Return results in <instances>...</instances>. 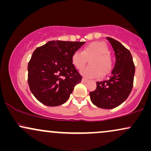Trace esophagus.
Listing matches in <instances>:
<instances>
[{"label": "esophagus", "instance_id": "34e87169", "mask_svg": "<svg viewBox=\"0 0 151 151\" xmlns=\"http://www.w3.org/2000/svg\"><path fill=\"white\" fill-rule=\"evenodd\" d=\"M87 81H88V79H86V78H83V79H81V82L82 83H86L87 82Z\"/></svg>", "mask_w": 151, "mask_h": 151}]
</instances>
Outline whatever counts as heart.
I'll return each mask as SVG.
<instances>
[{
	"mask_svg": "<svg viewBox=\"0 0 151 151\" xmlns=\"http://www.w3.org/2000/svg\"><path fill=\"white\" fill-rule=\"evenodd\" d=\"M90 58H92L90 62L91 66L81 70L84 77L99 78L102 74L106 75L112 70L113 62L106 43L93 42L84 47L82 52H74L72 55V62L76 68L81 70L86 63L87 59Z\"/></svg>",
	"mask_w": 151,
	"mask_h": 151,
	"instance_id": "1",
	"label": "heart"
}]
</instances>
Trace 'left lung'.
Instances as JSON below:
<instances>
[{"instance_id":"1","label":"left lung","mask_w":151,"mask_h":151,"mask_svg":"<svg viewBox=\"0 0 151 151\" xmlns=\"http://www.w3.org/2000/svg\"><path fill=\"white\" fill-rule=\"evenodd\" d=\"M106 38L115 52V66L109 80L97 81L96 89L89 95L95 106L111 109L121 105L129 96L133 85L135 65L129 50L113 38Z\"/></svg>"}]
</instances>
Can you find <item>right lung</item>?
I'll return each instance as SVG.
<instances>
[{"label":"right lung","mask_w":151,"mask_h":151,"mask_svg":"<svg viewBox=\"0 0 151 151\" xmlns=\"http://www.w3.org/2000/svg\"><path fill=\"white\" fill-rule=\"evenodd\" d=\"M85 42L52 40L34 51L27 66L31 92L48 106L63 104L82 77L72 62V55Z\"/></svg>","instance_id":"right-lung-1"}]
</instances>
